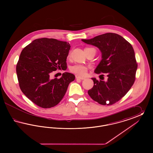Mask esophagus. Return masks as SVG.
<instances>
[{
  "label": "esophagus",
  "instance_id": "1",
  "mask_svg": "<svg viewBox=\"0 0 153 153\" xmlns=\"http://www.w3.org/2000/svg\"><path fill=\"white\" fill-rule=\"evenodd\" d=\"M76 79H79V80H84L85 79L84 77H80V76H76Z\"/></svg>",
  "mask_w": 153,
  "mask_h": 153
}]
</instances>
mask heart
<instances>
[{
	"instance_id": "b5f03b06",
	"label": "heart",
	"mask_w": 153,
	"mask_h": 153,
	"mask_svg": "<svg viewBox=\"0 0 153 153\" xmlns=\"http://www.w3.org/2000/svg\"><path fill=\"white\" fill-rule=\"evenodd\" d=\"M88 49H90V48H85V50ZM88 69V68L87 66L82 65V64H74V65L72 66L70 68V71L71 72L80 76L84 75L85 73H87Z\"/></svg>"
}]
</instances>
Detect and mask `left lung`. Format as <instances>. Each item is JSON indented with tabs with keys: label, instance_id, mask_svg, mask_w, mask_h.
Here are the masks:
<instances>
[{
	"label": "left lung",
	"instance_id": "obj_1",
	"mask_svg": "<svg viewBox=\"0 0 153 153\" xmlns=\"http://www.w3.org/2000/svg\"><path fill=\"white\" fill-rule=\"evenodd\" d=\"M82 41L101 51L102 61L95 72L105 73L108 77L107 81L92 78L94 85L88 95L102 105L116 103L128 92L136 78L138 64L132 45L123 37L112 33Z\"/></svg>",
	"mask_w": 153,
	"mask_h": 153
}]
</instances>
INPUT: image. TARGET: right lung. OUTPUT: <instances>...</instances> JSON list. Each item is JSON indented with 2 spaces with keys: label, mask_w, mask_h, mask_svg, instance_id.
<instances>
[{
  "label": "right lung",
  "mask_w": 153,
  "mask_h": 153,
  "mask_svg": "<svg viewBox=\"0 0 153 153\" xmlns=\"http://www.w3.org/2000/svg\"><path fill=\"white\" fill-rule=\"evenodd\" d=\"M71 46L54 38L36 39L23 50L16 66L22 92L38 106L49 108L57 105L65 94L75 76L64 73L59 78L51 79L57 69L66 70V58Z\"/></svg>",
  "instance_id": "1"
}]
</instances>
